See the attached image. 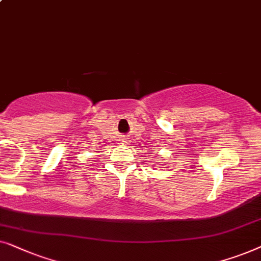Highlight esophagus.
Masks as SVG:
<instances>
[{
    "label": "esophagus",
    "instance_id": "34e87169",
    "mask_svg": "<svg viewBox=\"0 0 261 261\" xmlns=\"http://www.w3.org/2000/svg\"><path fill=\"white\" fill-rule=\"evenodd\" d=\"M119 143H120V144H126V143H127V139H126L125 137H120V139H119Z\"/></svg>",
    "mask_w": 261,
    "mask_h": 261
}]
</instances>
